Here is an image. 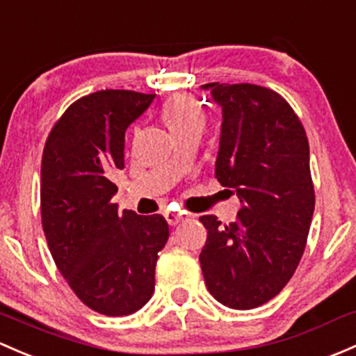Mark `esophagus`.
<instances>
[{"label":"esophagus","instance_id":"esophagus-1","mask_svg":"<svg viewBox=\"0 0 356 356\" xmlns=\"http://www.w3.org/2000/svg\"><path fill=\"white\" fill-rule=\"evenodd\" d=\"M163 216H165L168 225H177L181 220H184V216L179 215V213H175V211H165L163 213Z\"/></svg>","mask_w":356,"mask_h":356}]
</instances>
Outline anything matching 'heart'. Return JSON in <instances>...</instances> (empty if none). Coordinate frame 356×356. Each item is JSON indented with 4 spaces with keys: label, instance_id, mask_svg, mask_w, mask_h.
<instances>
[{
    "label": "heart",
    "instance_id": "heart-1",
    "mask_svg": "<svg viewBox=\"0 0 356 356\" xmlns=\"http://www.w3.org/2000/svg\"><path fill=\"white\" fill-rule=\"evenodd\" d=\"M163 121L174 136L186 133L191 129H203L204 111L196 99L177 93L170 97L163 106Z\"/></svg>",
    "mask_w": 356,
    "mask_h": 356
}]
</instances>
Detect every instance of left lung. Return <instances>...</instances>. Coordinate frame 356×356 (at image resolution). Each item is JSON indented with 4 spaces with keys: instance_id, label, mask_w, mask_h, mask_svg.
I'll return each mask as SVG.
<instances>
[{
    "instance_id": "8db88e82",
    "label": "left lung",
    "mask_w": 356,
    "mask_h": 356,
    "mask_svg": "<svg viewBox=\"0 0 356 356\" xmlns=\"http://www.w3.org/2000/svg\"><path fill=\"white\" fill-rule=\"evenodd\" d=\"M222 106L215 175L241 197L237 220L208 230L200 254L209 293L230 309L271 300L290 282L305 250L316 194L309 140L300 119L275 90L252 83H207Z\"/></svg>"
}]
</instances>
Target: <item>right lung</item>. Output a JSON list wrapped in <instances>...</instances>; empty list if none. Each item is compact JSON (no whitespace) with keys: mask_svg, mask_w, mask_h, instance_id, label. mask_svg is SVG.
<instances>
[{"mask_svg":"<svg viewBox=\"0 0 356 356\" xmlns=\"http://www.w3.org/2000/svg\"><path fill=\"white\" fill-rule=\"evenodd\" d=\"M155 93L100 90L52 126L40 165V216L51 256L71 290L104 316L136 312L155 290L167 244L162 215L118 211L112 174L124 167V133Z\"/></svg>","mask_w":356,"mask_h":356,"instance_id":"right-lung-1","label":"right lung"}]
</instances>
